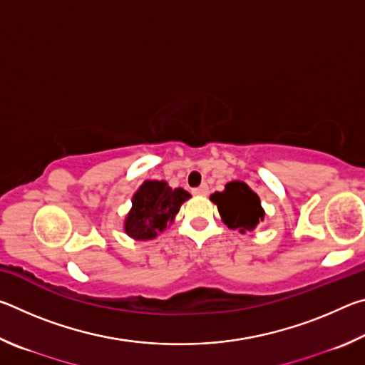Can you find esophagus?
Listing matches in <instances>:
<instances>
[{
  "label": "esophagus",
  "mask_w": 365,
  "mask_h": 365,
  "mask_svg": "<svg viewBox=\"0 0 365 365\" xmlns=\"http://www.w3.org/2000/svg\"><path fill=\"white\" fill-rule=\"evenodd\" d=\"M191 193H193L195 196H206V195H209V187H207V185H201V187L193 188Z\"/></svg>",
  "instance_id": "obj_1"
}]
</instances>
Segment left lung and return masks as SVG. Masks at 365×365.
Here are the masks:
<instances>
[{
    "instance_id": "left-lung-1",
    "label": "left lung",
    "mask_w": 365,
    "mask_h": 365,
    "mask_svg": "<svg viewBox=\"0 0 365 365\" xmlns=\"http://www.w3.org/2000/svg\"><path fill=\"white\" fill-rule=\"evenodd\" d=\"M211 201L217 206L222 222L240 233L256 230L265 219L261 200L245 182H228L224 191L211 195Z\"/></svg>"
}]
</instances>
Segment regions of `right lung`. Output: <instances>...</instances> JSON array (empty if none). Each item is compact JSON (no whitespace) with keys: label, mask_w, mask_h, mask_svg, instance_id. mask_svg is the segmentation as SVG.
Returning <instances> with one entry per match:
<instances>
[{"label":"right lung","mask_w":365,"mask_h":365,"mask_svg":"<svg viewBox=\"0 0 365 365\" xmlns=\"http://www.w3.org/2000/svg\"><path fill=\"white\" fill-rule=\"evenodd\" d=\"M191 195L170 188L164 180H145L132 196V207L123 219V232L133 240H154L172 225Z\"/></svg>","instance_id":"1"}]
</instances>
